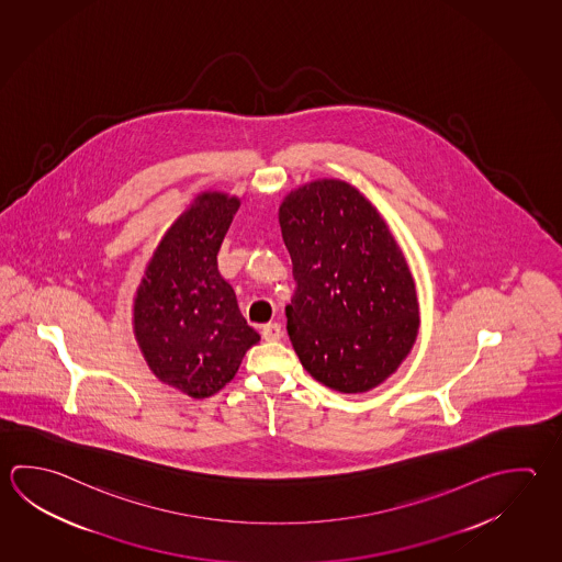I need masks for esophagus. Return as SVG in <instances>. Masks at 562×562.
Segmentation results:
<instances>
[{
    "instance_id": "esophagus-1",
    "label": "esophagus",
    "mask_w": 562,
    "mask_h": 562,
    "mask_svg": "<svg viewBox=\"0 0 562 562\" xmlns=\"http://www.w3.org/2000/svg\"><path fill=\"white\" fill-rule=\"evenodd\" d=\"M261 335H263L267 342H273V340H279V338L283 337V330H281L279 323H269V325L261 328Z\"/></svg>"
}]
</instances>
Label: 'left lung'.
Listing matches in <instances>:
<instances>
[{"label": "left lung", "mask_w": 562, "mask_h": 562, "mask_svg": "<svg viewBox=\"0 0 562 562\" xmlns=\"http://www.w3.org/2000/svg\"><path fill=\"white\" fill-rule=\"evenodd\" d=\"M295 293L286 333L311 376L342 394L376 389L416 342L414 277L389 224L355 186L318 178L279 205Z\"/></svg>", "instance_id": "left-lung-1"}]
</instances>
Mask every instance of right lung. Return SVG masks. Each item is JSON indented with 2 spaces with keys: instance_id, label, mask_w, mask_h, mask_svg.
Instances as JSON below:
<instances>
[{
  "instance_id": "right-lung-1",
  "label": "right lung",
  "mask_w": 562,
  "mask_h": 562,
  "mask_svg": "<svg viewBox=\"0 0 562 562\" xmlns=\"http://www.w3.org/2000/svg\"><path fill=\"white\" fill-rule=\"evenodd\" d=\"M237 207V195H195L156 245L134 295V338L146 364L192 398L224 389L259 342L217 271V251Z\"/></svg>"
}]
</instances>
